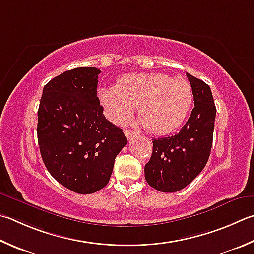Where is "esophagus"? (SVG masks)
I'll list each match as a JSON object with an SVG mask.
<instances>
[{"mask_svg": "<svg viewBox=\"0 0 254 254\" xmlns=\"http://www.w3.org/2000/svg\"><path fill=\"white\" fill-rule=\"evenodd\" d=\"M124 134H126L127 140H131V139H133V137H135L137 135L134 131L127 130V128H126V130H124Z\"/></svg>", "mask_w": 254, "mask_h": 254, "instance_id": "obj_1", "label": "esophagus"}]
</instances>
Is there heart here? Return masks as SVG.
I'll list each match as a JSON object with an SVG mask.
<instances>
[{"label":"heart","mask_w":254,"mask_h":254,"mask_svg":"<svg viewBox=\"0 0 254 254\" xmlns=\"http://www.w3.org/2000/svg\"><path fill=\"white\" fill-rule=\"evenodd\" d=\"M99 99L105 115L121 123L139 107V115L147 130L164 134L175 130L187 118L193 102L190 83L162 73H130L118 85L103 86Z\"/></svg>","instance_id":"heart-1"}]
</instances>
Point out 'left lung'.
<instances>
[{
    "label": "left lung",
    "instance_id": "obj_1",
    "mask_svg": "<svg viewBox=\"0 0 254 254\" xmlns=\"http://www.w3.org/2000/svg\"><path fill=\"white\" fill-rule=\"evenodd\" d=\"M193 91L190 118L179 133L153 139V152L144 167L146 182L161 192H177L190 184L209 160L216 109L210 86L187 73Z\"/></svg>",
    "mask_w": 254,
    "mask_h": 254
}]
</instances>
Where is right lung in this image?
I'll list each match as a JSON object with an SVG mask.
<instances>
[{
    "label": "right lung",
    "mask_w": 254,
    "mask_h": 254,
    "mask_svg": "<svg viewBox=\"0 0 254 254\" xmlns=\"http://www.w3.org/2000/svg\"><path fill=\"white\" fill-rule=\"evenodd\" d=\"M96 67H76L43 89L38 111V141L50 174L73 192L91 194L107 186L114 160L127 143L108 121L96 95Z\"/></svg>",
    "instance_id": "add662e5"
}]
</instances>
